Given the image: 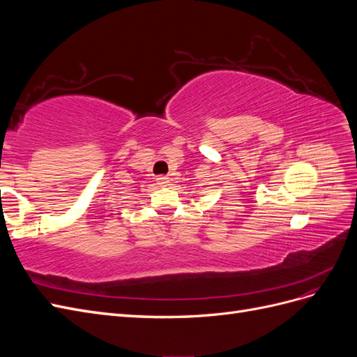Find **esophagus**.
Segmentation results:
<instances>
[{
	"mask_svg": "<svg viewBox=\"0 0 357 357\" xmlns=\"http://www.w3.org/2000/svg\"><path fill=\"white\" fill-rule=\"evenodd\" d=\"M156 181H158V185H160V186H167L168 178H167V177H164V176H159V177L156 178Z\"/></svg>",
	"mask_w": 357,
	"mask_h": 357,
	"instance_id": "esophagus-1",
	"label": "esophagus"
}]
</instances>
